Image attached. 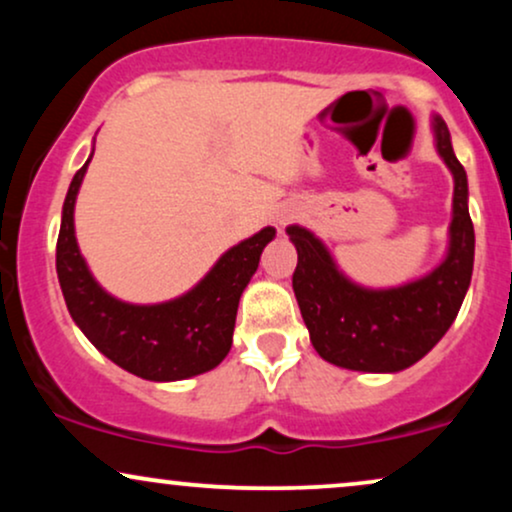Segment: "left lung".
<instances>
[{"mask_svg":"<svg viewBox=\"0 0 512 512\" xmlns=\"http://www.w3.org/2000/svg\"><path fill=\"white\" fill-rule=\"evenodd\" d=\"M438 154L455 178L450 250L431 274L407 286L368 291L351 284L334 267L330 252L313 233L289 226L298 264L293 293L325 361L363 373H397L409 368L440 342L460 313L472 281L474 226L467 209V173L457 161L443 117H433Z\"/></svg>","mask_w":512,"mask_h":512,"instance_id":"1","label":"left lung"}]
</instances>
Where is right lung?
Returning a JSON list of instances; mask_svg holds the SVG:
<instances>
[{
    "label": "right lung",
    "mask_w": 512,
    "mask_h": 512,
    "mask_svg": "<svg viewBox=\"0 0 512 512\" xmlns=\"http://www.w3.org/2000/svg\"><path fill=\"white\" fill-rule=\"evenodd\" d=\"M88 161L69 185L57 238V276L69 315L101 354L144 380L166 383L216 368L231 351L240 293L276 231L267 226L228 250L195 289L175 301L122 303L96 284L74 238V202Z\"/></svg>",
    "instance_id": "right-lung-1"
}]
</instances>
